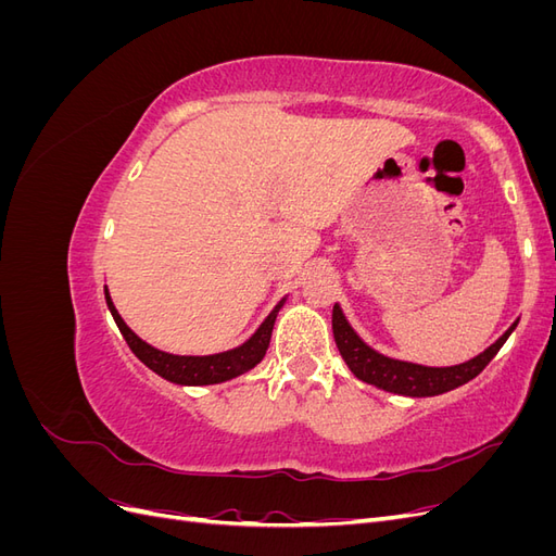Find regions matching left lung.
<instances>
[{
  "label": "left lung",
  "instance_id": "obj_1",
  "mask_svg": "<svg viewBox=\"0 0 556 556\" xmlns=\"http://www.w3.org/2000/svg\"><path fill=\"white\" fill-rule=\"evenodd\" d=\"M331 327H333L336 345L341 350V357L350 366V371L359 380L401 396H435V394H445L450 390H457V387L480 376L482 368L496 357V352L503 348V343L508 341V336L513 333L517 323L503 333L494 345L486 348L482 355L468 359L464 364L445 366V368L419 366V364L399 362V359L380 355V352H376L374 348H368L359 339L357 331L348 325V319L339 304L333 306Z\"/></svg>",
  "mask_w": 556,
  "mask_h": 556
}]
</instances>
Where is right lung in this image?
Listing matches in <instances>:
<instances>
[{"label": "right lung", "instance_id": "add662e5", "mask_svg": "<svg viewBox=\"0 0 556 556\" xmlns=\"http://www.w3.org/2000/svg\"><path fill=\"white\" fill-rule=\"evenodd\" d=\"M282 301L243 345L227 350V352H220V355L180 357V355H169V352H162L153 345H148L146 341H141L139 336L125 325V319L121 317V313L115 311L113 301L109 296V290H106L109 311H111L117 329H121L123 339L127 341V345L131 348L134 355H137L150 368V371H155L164 380L176 382V384H215V382H225V380L237 378V376L250 371V368H255L264 359L268 343H271L274 323H276V315L282 306Z\"/></svg>", "mask_w": 556, "mask_h": 556}]
</instances>
